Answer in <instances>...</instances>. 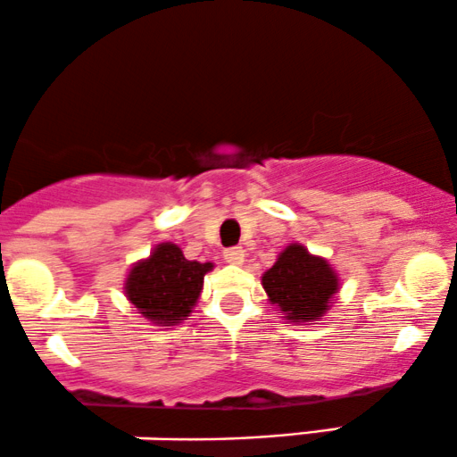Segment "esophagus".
I'll return each instance as SVG.
<instances>
[{
  "mask_svg": "<svg viewBox=\"0 0 457 457\" xmlns=\"http://www.w3.org/2000/svg\"><path fill=\"white\" fill-rule=\"evenodd\" d=\"M223 260L228 264H234V267H238V264L245 262V252L243 247H232V249H225L223 252Z\"/></svg>",
  "mask_w": 457,
  "mask_h": 457,
  "instance_id": "obj_1",
  "label": "esophagus"
}]
</instances>
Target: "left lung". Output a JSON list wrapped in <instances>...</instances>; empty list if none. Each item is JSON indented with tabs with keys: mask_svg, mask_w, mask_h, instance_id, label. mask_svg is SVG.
I'll return each instance as SVG.
<instances>
[{
	"mask_svg": "<svg viewBox=\"0 0 457 457\" xmlns=\"http://www.w3.org/2000/svg\"><path fill=\"white\" fill-rule=\"evenodd\" d=\"M262 288L286 323L312 325L332 308L340 278L328 260L290 243L262 275Z\"/></svg>",
	"mask_w": 457,
	"mask_h": 457,
	"instance_id": "obj_1",
	"label": "left lung"
}]
</instances>
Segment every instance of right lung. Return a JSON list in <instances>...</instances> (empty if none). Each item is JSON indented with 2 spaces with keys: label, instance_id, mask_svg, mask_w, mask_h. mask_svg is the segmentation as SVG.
<instances>
[{
  "label": "right lung",
  "instance_id": "obj_1",
  "mask_svg": "<svg viewBox=\"0 0 457 457\" xmlns=\"http://www.w3.org/2000/svg\"><path fill=\"white\" fill-rule=\"evenodd\" d=\"M212 262L184 258L173 243H160L147 258L132 264L123 293L138 314L158 328H173L190 317Z\"/></svg>",
  "mask_w": 457,
  "mask_h": 457
}]
</instances>
